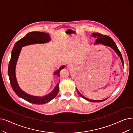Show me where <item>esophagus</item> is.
<instances>
[{
	"label": "esophagus",
	"mask_w": 133,
	"mask_h": 133,
	"mask_svg": "<svg viewBox=\"0 0 133 133\" xmlns=\"http://www.w3.org/2000/svg\"><path fill=\"white\" fill-rule=\"evenodd\" d=\"M68 68H71V64H69V65H68Z\"/></svg>",
	"instance_id": "obj_1"
}]
</instances>
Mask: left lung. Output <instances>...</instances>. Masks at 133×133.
<instances>
[{
	"instance_id": "obj_1",
	"label": "left lung",
	"mask_w": 133,
	"mask_h": 133,
	"mask_svg": "<svg viewBox=\"0 0 133 133\" xmlns=\"http://www.w3.org/2000/svg\"><path fill=\"white\" fill-rule=\"evenodd\" d=\"M92 36H93L94 38H97L96 40H95V45H97V44H102L104 46H108L110 47V48L112 49L117 54L119 57L120 58L121 61L122 62V65L123 66V58H122V55H121V53L120 52V51H119L118 47H117L116 44H115V42L114 41V40L111 39L110 37L107 36V35H104L103 34H99L98 33H93L92 34ZM77 90V92L78 93V94L79 95V96H81L82 98H83V99H86V100L88 101V102H103V101L107 99H105L103 100H92V99H88L87 98H86L85 97H84L83 95H82L79 92V91H78V89L76 88Z\"/></svg>"
}]
</instances>
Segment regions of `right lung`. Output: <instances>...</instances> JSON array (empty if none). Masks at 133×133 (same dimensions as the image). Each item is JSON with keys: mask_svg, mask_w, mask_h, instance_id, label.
Masks as SVG:
<instances>
[{"mask_svg": "<svg viewBox=\"0 0 133 133\" xmlns=\"http://www.w3.org/2000/svg\"><path fill=\"white\" fill-rule=\"evenodd\" d=\"M51 40V39L48 33L40 32V31H31L16 42L12 51L11 59L10 61L8 66V75L11 86L14 91L19 97L30 103L44 104L50 102L57 96L59 92V82L56 84L54 89L50 93L44 96H35V95L26 93L19 87L17 83L16 77V66L18 57L22 50V47L36 44H45L50 42ZM64 67L65 65H62L59 68V70H56V71L54 72V75H57L59 76V72L62 69L64 68Z\"/></svg>", "mask_w": 133, "mask_h": 133, "instance_id": "obj_1", "label": "right lung"}]
</instances>
